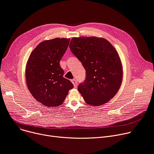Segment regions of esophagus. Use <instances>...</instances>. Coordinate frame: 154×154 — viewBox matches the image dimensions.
Instances as JSON below:
<instances>
[{
  "mask_svg": "<svg viewBox=\"0 0 154 154\" xmlns=\"http://www.w3.org/2000/svg\"><path fill=\"white\" fill-rule=\"evenodd\" d=\"M71 82L73 83L74 87H77V80L76 79H72L71 80Z\"/></svg>",
  "mask_w": 154,
  "mask_h": 154,
  "instance_id": "obj_1",
  "label": "esophagus"
}]
</instances>
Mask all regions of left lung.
I'll return each mask as SVG.
<instances>
[{
    "label": "left lung",
    "instance_id": "8db88e82",
    "mask_svg": "<svg viewBox=\"0 0 154 154\" xmlns=\"http://www.w3.org/2000/svg\"><path fill=\"white\" fill-rule=\"evenodd\" d=\"M69 47L85 69L86 78L78 87L85 101L91 106L108 102L122 81V63L115 48L106 39L96 37H74Z\"/></svg>",
    "mask_w": 154,
    "mask_h": 154
}]
</instances>
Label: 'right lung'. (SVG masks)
Returning <instances> with one entry per match:
<instances>
[{
    "mask_svg": "<svg viewBox=\"0 0 154 154\" xmlns=\"http://www.w3.org/2000/svg\"><path fill=\"white\" fill-rule=\"evenodd\" d=\"M70 38H55L40 43L31 53L26 67L27 87L34 98L48 107L58 106L74 85L63 77L60 61Z\"/></svg>",
    "mask_w": 154,
    "mask_h": 154,
    "instance_id": "1",
    "label": "right lung"
}]
</instances>
